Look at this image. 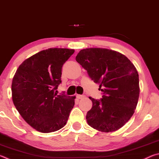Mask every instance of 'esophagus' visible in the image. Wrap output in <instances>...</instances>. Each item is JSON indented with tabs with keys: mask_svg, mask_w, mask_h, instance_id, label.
<instances>
[{
	"mask_svg": "<svg viewBox=\"0 0 159 159\" xmlns=\"http://www.w3.org/2000/svg\"><path fill=\"white\" fill-rule=\"evenodd\" d=\"M76 98L78 99H82L83 98H85V95H76Z\"/></svg>",
	"mask_w": 159,
	"mask_h": 159,
	"instance_id": "1",
	"label": "esophagus"
}]
</instances>
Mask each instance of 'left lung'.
<instances>
[{"mask_svg":"<svg viewBox=\"0 0 159 159\" xmlns=\"http://www.w3.org/2000/svg\"><path fill=\"white\" fill-rule=\"evenodd\" d=\"M76 60L103 93L100 100L90 97L93 107L88 125L102 133L122 128L133 115L139 95V75L129 59L117 51L90 48L80 50Z\"/></svg>","mask_w":159,"mask_h":159,"instance_id":"1","label":"left lung"}]
</instances>
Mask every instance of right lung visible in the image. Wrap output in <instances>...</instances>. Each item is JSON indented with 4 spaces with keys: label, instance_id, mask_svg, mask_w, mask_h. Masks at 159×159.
<instances>
[{
    "label": "right lung",
    "instance_id": "1",
    "mask_svg": "<svg viewBox=\"0 0 159 159\" xmlns=\"http://www.w3.org/2000/svg\"><path fill=\"white\" fill-rule=\"evenodd\" d=\"M74 50L48 48L19 66L12 82V98L24 120L43 133L63 128L74 106L75 96L55 93L60 84L61 68Z\"/></svg>",
    "mask_w": 159,
    "mask_h": 159
}]
</instances>
